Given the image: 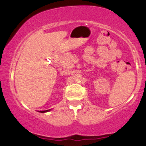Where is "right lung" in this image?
<instances>
[{
  "label": "right lung",
  "instance_id": "right-lung-1",
  "mask_svg": "<svg viewBox=\"0 0 146 146\" xmlns=\"http://www.w3.org/2000/svg\"><path fill=\"white\" fill-rule=\"evenodd\" d=\"M50 110H39V112H40V113H45V112H48Z\"/></svg>",
  "mask_w": 146,
  "mask_h": 146
}]
</instances>
